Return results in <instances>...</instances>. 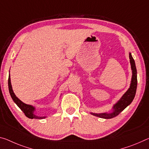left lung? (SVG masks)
<instances>
[{
  "mask_svg": "<svg viewBox=\"0 0 149 149\" xmlns=\"http://www.w3.org/2000/svg\"><path fill=\"white\" fill-rule=\"evenodd\" d=\"M129 59L132 70V77L129 88L123 95L120 98V100L115 104L113 105L111 112H105L101 113H90L91 115L95 117L103 118V119H111V118L117 116L120 113L123 111L133 101L134 96H135L136 87H137V74H136L135 62H134V59L132 57L131 54L130 52Z\"/></svg>",
  "mask_w": 149,
  "mask_h": 149,
  "instance_id": "1",
  "label": "left lung"
}]
</instances>
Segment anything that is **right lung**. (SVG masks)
Returning <instances> with one entry per match:
<instances>
[{
	"label": "right lung",
	"mask_w": 149,
	"mask_h": 149,
	"mask_svg": "<svg viewBox=\"0 0 149 149\" xmlns=\"http://www.w3.org/2000/svg\"><path fill=\"white\" fill-rule=\"evenodd\" d=\"M8 89H9V93H10V95L11 96L12 99L14 101L18 107H19L21 110L24 113L26 116L27 117L30 118V119H42L46 118V116H43V117H40L38 116L34 113V111H36V108H35L34 106H32L31 105H28V104H26L24 102H22V101L20 100L16 96V95L14 93V91L13 90V87H12L11 85V81H10V75L9 74L8 76Z\"/></svg>",
	"instance_id": "add662e5"
}]
</instances>
